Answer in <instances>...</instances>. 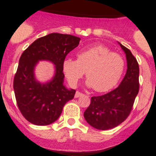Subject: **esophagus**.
Segmentation results:
<instances>
[{
    "mask_svg": "<svg viewBox=\"0 0 156 156\" xmlns=\"http://www.w3.org/2000/svg\"><path fill=\"white\" fill-rule=\"evenodd\" d=\"M81 95H83V94L81 93V92H75V98H78V97H80V96H81Z\"/></svg>",
    "mask_w": 156,
    "mask_h": 156,
    "instance_id": "34e87169",
    "label": "esophagus"
}]
</instances>
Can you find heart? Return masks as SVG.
Masks as SVG:
<instances>
[{"label": "heart", "mask_w": 156, "mask_h": 156, "mask_svg": "<svg viewBox=\"0 0 156 156\" xmlns=\"http://www.w3.org/2000/svg\"><path fill=\"white\" fill-rule=\"evenodd\" d=\"M62 68L72 86L78 84L85 71L87 86L93 87L98 92H104L118 83L124 70V60L108 47L95 46L80 51L77 60L66 58Z\"/></svg>", "instance_id": "b5f03b06"}]
</instances>
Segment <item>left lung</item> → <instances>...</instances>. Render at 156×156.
Returning a JSON list of instances; mask_svg holds the SVG:
<instances>
[{
    "label": "left lung",
    "instance_id": "left-lung-1",
    "mask_svg": "<svg viewBox=\"0 0 156 156\" xmlns=\"http://www.w3.org/2000/svg\"><path fill=\"white\" fill-rule=\"evenodd\" d=\"M126 54L127 72L120 85L100 96L91 98L84 112L87 123L98 130H106L118 126L130 114L139 91V66L130 50L118 43Z\"/></svg>",
    "mask_w": 156,
    "mask_h": 156
}]
</instances>
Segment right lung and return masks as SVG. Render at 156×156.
<instances>
[{
    "label": "right lung",
    "mask_w": 156,
    "mask_h": 156,
    "mask_svg": "<svg viewBox=\"0 0 156 156\" xmlns=\"http://www.w3.org/2000/svg\"><path fill=\"white\" fill-rule=\"evenodd\" d=\"M80 40L71 35L50 33L37 39L22 53L13 86L18 107L29 122L38 126L54 123L66 102L74 98L75 89L64 85L62 64ZM41 60L50 61L55 67L54 77L44 83L34 77V68Z\"/></svg>",
    "instance_id": "1"
}]
</instances>
